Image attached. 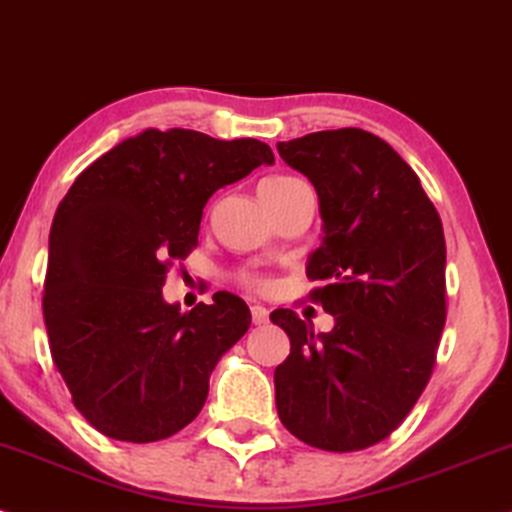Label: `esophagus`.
Wrapping results in <instances>:
<instances>
[{
  "label": "esophagus",
  "mask_w": 512,
  "mask_h": 512,
  "mask_svg": "<svg viewBox=\"0 0 512 512\" xmlns=\"http://www.w3.org/2000/svg\"><path fill=\"white\" fill-rule=\"evenodd\" d=\"M250 315H252V324H257V326L269 322V310H267V307H262V305H252Z\"/></svg>",
  "instance_id": "34e87169"
}]
</instances>
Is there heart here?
<instances>
[{
  "instance_id": "obj_1",
  "label": "heart",
  "mask_w": 512,
  "mask_h": 512,
  "mask_svg": "<svg viewBox=\"0 0 512 512\" xmlns=\"http://www.w3.org/2000/svg\"><path fill=\"white\" fill-rule=\"evenodd\" d=\"M291 181H295V178H288V176L267 178V181L260 183V190H264V188H281V186H286V183H291Z\"/></svg>"
}]
</instances>
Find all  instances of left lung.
Segmentation results:
<instances>
[{"label":"left lung","instance_id":"8db88e82","mask_svg":"<svg viewBox=\"0 0 512 512\" xmlns=\"http://www.w3.org/2000/svg\"><path fill=\"white\" fill-rule=\"evenodd\" d=\"M276 150L317 190L324 236L305 272L336 322L315 334L293 310L272 312L291 338L274 372L276 410L307 446L360 451L408 417L432 377L446 324L441 217L408 162L362 128Z\"/></svg>","mask_w":512,"mask_h":512}]
</instances>
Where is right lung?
Listing matches in <instances>:
<instances>
[{"instance_id": "1", "label": "right lung", "mask_w": 512, "mask_h": 512, "mask_svg": "<svg viewBox=\"0 0 512 512\" xmlns=\"http://www.w3.org/2000/svg\"><path fill=\"white\" fill-rule=\"evenodd\" d=\"M274 152L188 128L121 140L80 174L54 214L42 315L73 405L109 439L150 443L202 410L209 374L250 329L238 295L181 312L162 286L197 245L202 209Z\"/></svg>"}]
</instances>
